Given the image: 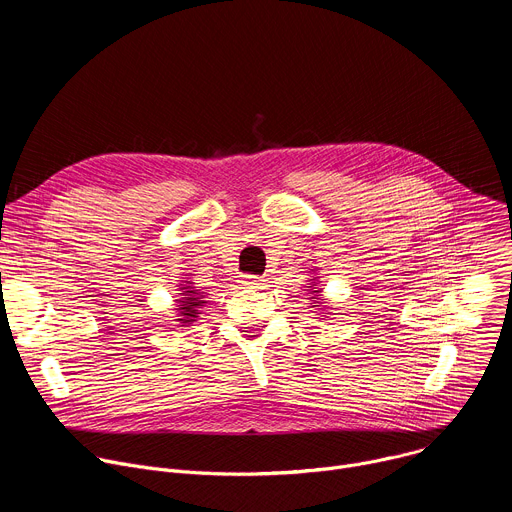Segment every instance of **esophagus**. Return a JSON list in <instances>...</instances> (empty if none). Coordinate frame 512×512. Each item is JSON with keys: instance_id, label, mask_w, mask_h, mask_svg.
Listing matches in <instances>:
<instances>
[{"instance_id": "esophagus-1", "label": "esophagus", "mask_w": 512, "mask_h": 512, "mask_svg": "<svg viewBox=\"0 0 512 512\" xmlns=\"http://www.w3.org/2000/svg\"><path fill=\"white\" fill-rule=\"evenodd\" d=\"M241 283L247 287H263L265 279L259 275H241Z\"/></svg>"}]
</instances>
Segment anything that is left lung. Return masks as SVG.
<instances>
[{
    "instance_id": "8db88e82",
    "label": "left lung",
    "mask_w": 512,
    "mask_h": 512,
    "mask_svg": "<svg viewBox=\"0 0 512 512\" xmlns=\"http://www.w3.org/2000/svg\"><path fill=\"white\" fill-rule=\"evenodd\" d=\"M312 300H318V298H312Z\"/></svg>"
}]
</instances>
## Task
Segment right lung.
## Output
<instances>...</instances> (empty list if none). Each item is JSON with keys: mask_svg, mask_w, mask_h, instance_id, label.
<instances>
[{"mask_svg": "<svg viewBox=\"0 0 512 512\" xmlns=\"http://www.w3.org/2000/svg\"><path fill=\"white\" fill-rule=\"evenodd\" d=\"M182 289H186V296L188 298H182L180 300V314L184 316V318H180L184 324L186 322H192V318H196V314H198V306H204L206 302H204V296H202V291L200 289H194V287H182Z\"/></svg>", "mask_w": 512, "mask_h": 512, "instance_id": "obj_1", "label": "right lung"}]
</instances>
